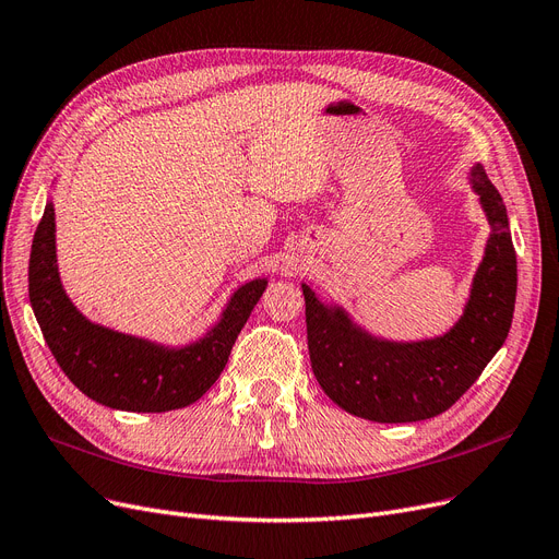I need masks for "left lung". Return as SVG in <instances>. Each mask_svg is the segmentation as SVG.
<instances>
[{
    "mask_svg": "<svg viewBox=\"0 0 559 559\" xmlns=\"http://www.w3.org/2000/svg\"><path fill=\"white\" fill-rule=\"evenodd\" d=\"M467 183L488 222L484 257L456 323L433 337L388 340L302 286L311 369L346 413L381 424L429 419L456 404L502 348L516 305V252L498 188L479 163Z\"/></svg>",
    "mask_w": 559,
    "mask_h": 559,
    "instance_id": "8db88e82",
    "label": "left lung"
}]
</instances>
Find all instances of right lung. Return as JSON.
Instances as JSON below:
<instances>
[{
	"mask_svg": "<svg viewBox=\"0 0 559 559\" xmlns=\"http://www.w3.org/2000/svg\"><path fill=\"white\" fill-rule=\"evenodd\" d=\"M265 286L267 277L240 284L202 337L163 344L96 323L73 305L59 275L52 197L32 242L29 302L43 337L71 383L115 411L167 413L204 396L225 369L238 332Z\"/></svg>",
	"mask_w": 559,
	"mask_h": 559,
	"instance_id": "right-lung-1",
	"label": "right lung"
}]
</instances>
